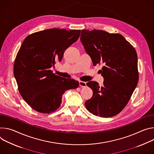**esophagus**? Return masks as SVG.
<instances>
[{
	"label": "esophagus",
	"mask_w": 154,
	"mask_h": 154,
	"mask_svg": "<svg viewBox=\"0 0 154 154\" xmlns=\"http://www.w3.org/2000/svg\"><path fill=\"white\" fill-rule=\"evenodd\" d=\"M79 86L82 87V88L86 87V82L80 81H79Z\"/></svg>",
	"instance_id": "obj_1"
}]
</instances>
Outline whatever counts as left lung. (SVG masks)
<instances>
[{
	"label": "left lung",
	"instance_id": "1",
	"mask_svg": "<svg viewBox=\"0 0 154 154\" xmlns=\"http://www.w3.org/2000/svg\"><path fill=\"white\" fill-rule=\"evenodd\" d=\"M80 40L93 65L103 64L100 70L104 78L103 86L100 88L98 83L93 81L86 84L93 95L85 102V106L96 116H114L127 105L138 84L136 51L119 33L84 29Z\"/></svg>",
	"mask_w": 154,
	"mask_h": 154
}]
</instances>
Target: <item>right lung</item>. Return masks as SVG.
Returning a JSON list of instances; mask_svg holds the SVG:
<instances>
[{
  "label": "right lung",
  "mask_w": 154,
  "mask_h": 154,
  "mask_svg": "<svg viewBox=\"0 0 154 154\" xmlns=\"http://www.w3.org/2000/svg\"><path fill=\"white\" fill-rule=\"evenodd\" d=\"M80 30L49 29L30 34L23 41L14 63V76L26 103L42 113L56 111L67 90L79 82L56 75L50 70L60 62L65 51L76 42Z\"/></svg>",
  "instance_id": "obj_1"
}]
</instances>
